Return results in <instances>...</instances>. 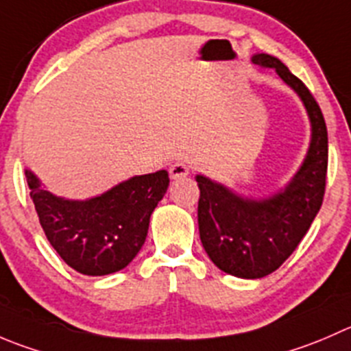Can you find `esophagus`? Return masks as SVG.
<instances>
[{
    "label": "esophagus",
    "mask_w": 351,
    "mask_h": 351,
    "mask_svg": "<svg viewBox=\"0 0 351 351\" xmlns=\"http://www.w3.org/2000/svg\"><path fill=\"white\" fill-rule=\"evenodd\" d=\"M189 173H190L189 166H186L185 162H182V161H176V162H173L171 166H169V176H171V180L185 178Z\"/></svg>",
    "instance_id": "esophagus-1"
}]
</instances>
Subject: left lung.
<instances>
[{"instance_id":"obj_1","label":"left lung","mask_w":351,"mask_h":351,"mask_svg":"<svg viewBox=\"0 0 351 351\" xmlns=\"http://www.w3.org/2000/svg\"><path fill=\"white\" fill-rule=\"evenodd\" d=\"M252 63L274 68L300 97L311 121V144L293 178L267 197H243L207 176H195L204 250L221 271L243 280L274 273L293 254L321 209L328 173V128L311 90L271 54H254Z\"/></svg>"}]
</instances>
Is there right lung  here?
<instances>
[{
    "instance_id": "obj_1",
    "label": "right lung",
    "mask_w": 351,
    "mask_h": 351,
    "mask_svg": "<svg viewBox=\"0 0 351 351\" xmlns=\"http://www.w3.org/2000/svg\"><path fill=\"white\" fill-rule=\"evenodd\" d=\"M39 223L61 258L85 276H106L127 267L147 237L152 210L165 197L166 169L132 176L85 200L54 195L25 169Z\"/></svg>"
}]
</instances>
